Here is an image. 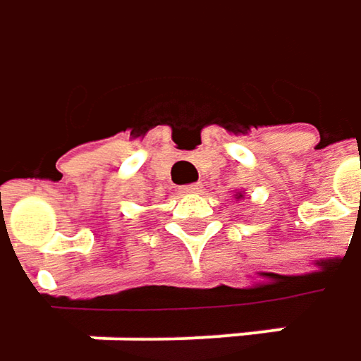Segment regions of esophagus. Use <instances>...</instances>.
Returning <instances> with one entry per match:
<instances>
[{
  "instance_id": "34e87169",
  "label": "esophagus",
  "mask_w": 361,
  "mask_h": 361,
  "mask_svg": "<svg viewBox=\"0 0 361 361\" xmlns=\"http://www.w3.org/2000/svg\"><path fill=\"white\" fill-rule=\"evenodd\" d=\"M200 190H202L200 183H192V185H183V188H180V194H196V192H200Z\"/></svg>"
}]
</instances>
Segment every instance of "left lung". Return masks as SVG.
Listing matches in <instances>:
<instances>
[{
  "label": "left lung",
  "mask_w": 361,
  "mask_h": 361,
  "mask_svg": "<svg viewBox=\"0 0 361 361\" xmlns=\"http://www.w3.org/2000/svg\"><path fill=\"white\" fill-rule=\"evenodd\" d=\"M235 198H238V200H242V198H244V192H240V190H238V192H235Z\"/></svg>",
  "instance_id": "left-lung-1"
}]
</instances>
